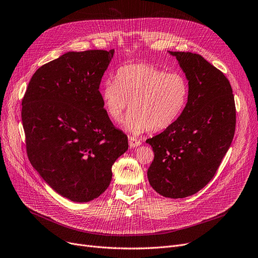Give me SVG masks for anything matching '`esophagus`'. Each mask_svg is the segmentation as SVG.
Returning a JSON list of instances; mask_svg holds the SVG:
<instances>
[{
  "instance_id": "34e87169",
  "label": "esophagus",
  "mask_w": 258,
  "mask_h": 258,
  "mask_svg": "<svg viewBox=\"0 0 258 258\" xmlns=\"http://www.w3.org/2000/svg\"><path fill=\"white\" fill-rule=\"evenodd\" d=\"M141 144H142V143H141L140 140H138V139H136V138H133V137H130V138H129V146H130V148H136V147L140 146Z\"/></svg>"
}]
</instances>
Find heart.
Instances as JSON below:
<instances>
[{
  "label": "heart",
  "instance_id": "b5f03b06",
  "mask_svg": "<svg viewBox=\"0 0 258 258\" xmlns=\"http://www.w3.org/2000/svg\"><path fill=\"white\" fill-rule=\"evenodd\" d=\"M115 80L102 86V106L112 120L118 121L130 105L122 127L135 135L171 127L186 107L189 86L180 73L145 63L129 64L118 69Z\"/></svg>",
  "mask_w": 258,
  "mask_h": 258
}]
</instances>
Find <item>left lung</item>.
<instances>
[{
  "instance_id": "8db88e82",
  "label": "left lung",
  "mask_w": 258,
  "mask_h": 258,
  "mask_svg": "<svg viewBox=\"0 0 258 258\" xmlns=\"http://www.w3.org/2000/svg\"><path fill=\"white\" fill-rule=\"evenodd\" d=\"M189 86L186 107L173 125L148 139L154 152L147 177L166 198L198 192L215 176L234 138L236 109L230 81L198 54L168 51Z\"/></svg>"
}]
</instances>
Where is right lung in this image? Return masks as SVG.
Returning <instances> with one entry per match:
<instances>
[{
  "mask_svg": "<svg viewBox=\"0 0 258 258\" xmlns=\"http://www.w3.org/2000/svg\"><path fill=\"white\" fill-rule=\"evenodd\" d=\"M113 55L114 49L68 51L36 71L22 100L29 162L74 202L99 197L112 165L128 150V138L113 126L99 92Z\"/></svg>",
  "mask_w": 258,
  "mask_h": 258,
  "instance_id": "obj_1",
  "label": "right lung"
}]
</instances>
